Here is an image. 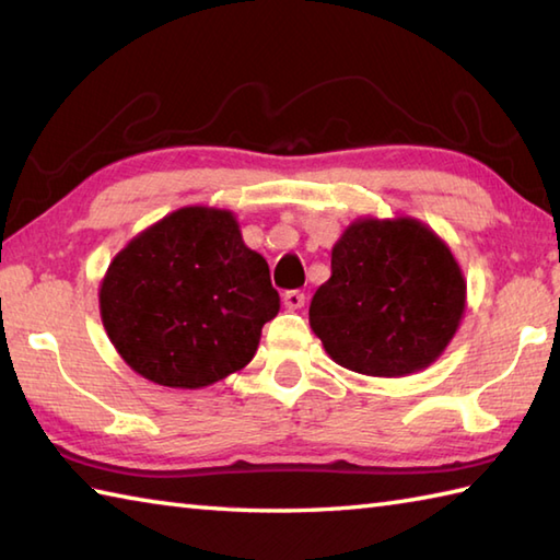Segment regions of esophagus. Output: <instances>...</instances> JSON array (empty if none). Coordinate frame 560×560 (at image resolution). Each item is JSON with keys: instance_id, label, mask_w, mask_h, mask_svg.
<instances>
[{"instance_id": "esophagus-1", "label": "esophagus", "mask_w": 560, "mask_h": 560, "mask_svg": "<svg viewBox=\"0 0 560 560\" xmlns=\"http://www.w3.org/2000/svg\"><path fill=\"white\" fill-rule=\"evenodd\" d=\"M282 302H284V306H288L290 312H294V310H302L304 302H306V296L300 290H290V292L282 294Z\"/></svg>"}]
</instances>
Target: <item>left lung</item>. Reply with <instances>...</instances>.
<instances>
[{"label": "left lung", "mask_w": 560, "mask_h": 560, "mask_svg": "<svg viewBox=\"0 0 560 560\" xmlns=\"http://www.w3.org/2000/svg\"><path fill=\"white\" fill-rule=\"evenodd\" d=\"M464 310V272L428 224L360 217L330 250V278L314 294L310 326L340 368L406 376L442 355Z\"/></svg>", "instance_id": "1"}]
</instances>
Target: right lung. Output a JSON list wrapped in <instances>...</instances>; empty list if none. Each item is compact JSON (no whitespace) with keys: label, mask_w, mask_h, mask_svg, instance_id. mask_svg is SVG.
Here are the masks:
<instances>
[{"label":"right lung","mask_w":560,"mask_h":560,"mask_svg":"<svg viewBox=\"0 0 560 560\" xmlns=\"http://www.w3.org/2000/svg\"><path fill=\"white\" fill-rule=\"evenodd\" d=\"M98 306L110 343L137 374L171 389H202L254 360L280 296L234 212L190 205L118 250Z\"/></svg>","instance_id":"add662e5"}]
</instances>
